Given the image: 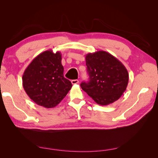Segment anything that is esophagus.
Returning <instances> with one entry per match:
<instances>
[{
  "label": "esophagus",
  "instance_id": "obj_1",
  "mask_svg": "<svg viewBox=\"0 0 158 158\" xmlns=\"http://www.w3.org/2000/svg\"><path fill=\"white\" fill-rule=\"evenodd\" d=\"M71 82H72V84H73V85H74V84H78L79 83V81L78 80H73L71 81Z\"/></svg>",
  "mask_w": 158,
  "mask_h": 158
}]
</instances>
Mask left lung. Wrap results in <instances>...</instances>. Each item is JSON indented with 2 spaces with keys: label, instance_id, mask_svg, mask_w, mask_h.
<instances>
[{
  "label": "left lung",
  "instance_id": "obj_1",
  "mask_svg": "<svg viewBox=\"0 0 158 158\" xmlns=\"http://www.w3.org/2000/svg\"><path fill=\"white\" fill-rule=\"evenodd\" d=\"M85 63L89 80L80 86L95 102L107 106L121 97L129 77L120 60L106 51H98L85 55Z\"/></svg>",
  "mask_w": 158,
  "mask_h": 158
}]
</instances>
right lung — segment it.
I'll list each match as a JSON object with an SVG mask.
<instances>
[{"label":"right lung","mask_w":158,"mask_h":158,"mask_svg":"<svg viewBox=\"0 0 158 158\" xmlns=\"http://www.w3.org/2000/svg\"><path fill=\"white\" fill-rule=\"evenodd\" d=\"M61 53L47 50L38 55L22 76V85L28 96L45 108L56 107L70 90V81L63 75Z\"/></svg>","instance_id":"obj_1"}]
</instances>
